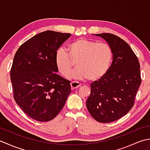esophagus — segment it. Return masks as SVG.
Instances as JSON below:
<instances>
[{
    "label": "esophagus",
    "mask_w": 150,
    "mask_h": 150,
    "mask_svg": "<svg viewBox=\"0 0 150 150\" xmlns=\"http://www.w3.org/2000/svg\"><path fill=\"white\" fill-rule=\"evenodd\" d=\"M81 86V84L78 82H71V88L72 90H75V89H77Z\"/></svg>",
    "instance_id": "obj_1"
}]
</instances>
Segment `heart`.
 Masks as SVG:
<instances>
[{"label":"heart","mask_w":150,"mask_h":150,"mask_svg":"<svg viewBox=\"0 0 150 150\" xmlns=\"http://www.w3.org/2000/svg\"><path fill=\"white\" fill-rule=\"evenodd\" d=\"M112 56V50L108 44L79 38L69 44L68 52L64 48L57 51L55 61L64 77H69L76 63L78 68L73 71L71 77L95 81L107 72Z\"/></svg>","instance_id":"1"}]
</instances>
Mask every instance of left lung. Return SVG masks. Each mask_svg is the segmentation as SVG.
I'll use <instances>...</instances> for the list:
<instances>
[{"label": "left lung", "mask_w": 150, "mask_h": 150, "mask_svg": "<svg viewBox=\"0 0 150 150\" xmlns=\"http://www.w3.org/2000/svg\"><path fill=\"white\" fill-rule=\"evenodd\" d=\"M103 38L112 50L113 61L107 72L91 84L87 109L95 120L108 123L122 118L134 105L141 84L137 57L128 44L111 33L95 34Z\"/></svg>", "instance_id": "1"}]
</instances>
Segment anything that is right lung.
<instances>
[{"instance_id": "right-lung-1", "label": "right lung", "mask_w": 150, "mask_h": 150, "mask_svg": "<svg viewBox=\"0 0 150 150\" xmlns=\"http://www.w3.org/2000/svg\"><path fill=\"white\" fill-rule=\"evenodd\" d=\"M70 36L43 31L24 42L15 53L10 72L13 98L31 119H53L71 93L70 82L57 74L55 61L57 50Z\"/></svg>"}]
</instances>
